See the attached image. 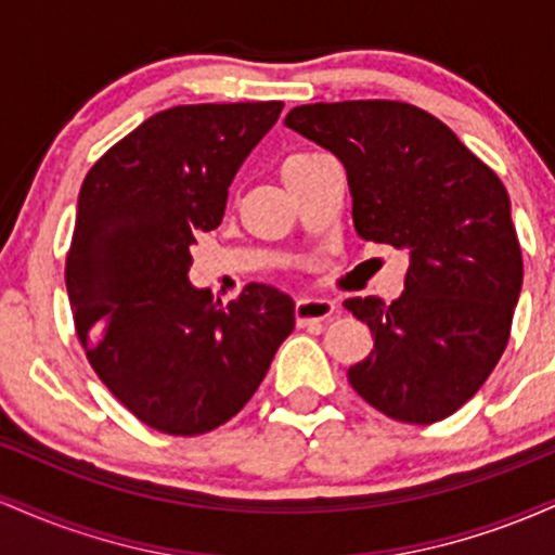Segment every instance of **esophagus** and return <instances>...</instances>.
I'll use <instances>...</instances> for the list:
<instances>
[{
    "label": "esophagus",
    "mask_w": 555,
    "mask_h": 555,
    "mask_svg": "<svg viewBox=\"0 0 555 555\" xmlns=\"http://www.w3.org/2000/svg\"><path fill=\"white\" fill-rule=\"evenodd\" d=\"M334 315H336V302L328 297H299L295 305V318L299 326L323 323Z\"/></svg>",
    "instance_id": "obj_1"
}]
</instances>
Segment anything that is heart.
<instances>
[{
	"label": "heart",
	"instance_id": "1",
	"mask_svg": "<svg viewBox=\"0 0 555 555\" xmlns=\"http://www.w3.org/2000/svg\"><path fill=\"white\" fill-rule=\"evenodd\" d=\"M313 156H318V154H292V156H286V158H284V164H282V175H284L286 169L297 167V164L310 162V158H313Z\"/></svg>",
	"mask_w": 555,
	"mask_h": 555
}]
</instances>
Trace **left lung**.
<instances>
[{
	"label": "left lung",
	"instance_id": "left-lung-1",
	"mask_svg": "<svg viewBox=\"0 0 555 555\" xmlns=\"http://www.w3.org/2000/svg\"><path fill=\"white\" fill-rule=\"evenodd\" d=\"M284 125L339 158L360 237L410 260L391 305L344 302L373 331L349 384L399 423L454 415L501 360L521 292L506 188L441 119L401 101L295 106Z\"/></svg>",
	"mask_w": 555,
	"mask_h": 555
}]
</instances>
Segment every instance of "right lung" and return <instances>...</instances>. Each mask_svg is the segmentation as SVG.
I'll list each match as a JSON object with an SVG mask.
<instances>
[{"label":"right lung","instance_id":"add662e5","mask_svg":"<svg viewBox=\"0 0 555 555\" xmlns=\"http://www.w3.org/2000/svg\"><path fill=\"white\" fill-rule=\"evenodd\" d=\"M282 109L171 106L82 180L65 271L75 331L114 397L169 436L237 415L295 328V302L276 286H245L224 308L188 276L195 234L221 224L229 184Z\"/></svg>","mask_w":555,"mask_h":555}]
</instances>
